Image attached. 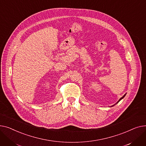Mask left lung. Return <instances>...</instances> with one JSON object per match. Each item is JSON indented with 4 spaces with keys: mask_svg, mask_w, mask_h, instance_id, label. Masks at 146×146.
I'll list each match as a JSON object with an SVG mask.
<instances>
[{
    "mask_svg": "<svg viewBox=\"0 0 146 146\" xmlns=\"http://www.w3.org/2000/svg\"><path fill=\"white\" fill-rule=\"evenodd\" d=\"M125 95H124V96H123V97H122V98H120V99H119V101H118V102H117V103H118V102H119V101H120V100H121V99H123V98H124V97H125Z\"/></svg>",
    "mask_w": 146,
    "mask_h": 146,
    "instance_id": "obj_1",
    "label": "left lung"
}]
</instances>
